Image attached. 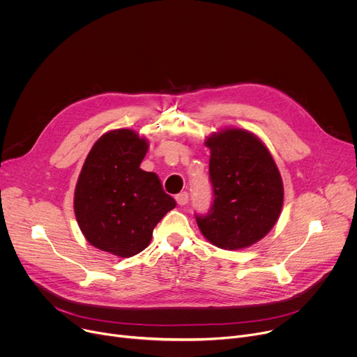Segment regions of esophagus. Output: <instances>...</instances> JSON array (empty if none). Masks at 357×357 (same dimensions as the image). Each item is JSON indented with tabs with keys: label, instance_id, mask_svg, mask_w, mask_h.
<instances>
[{
	"label": "esophagus",
	"instance_id": "1",
	"mask_svg": "<svg viewBox=\"0 0 357 357\" xmlns=\"http://www.w3.org/2000/svg\"><path fill=\"white\" fill-rule=\"evenodd\" d=\"M176 202H177V204H180V206H185L187 203H188V193H180V195H177L176 196Z\"/></svg>",
	"mask_w": 357,
	"mask_h": 357
}]
</instances>
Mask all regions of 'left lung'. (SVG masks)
I'll list each match as a JSON object with an SVG mask.
<instances>
[{
	"mask_svg": "<svg viewBox=\"0 0 357 357\" xmlns=\"http://www.w3.org/2000/svg\"><path fill=\"white\" fill-rule=\"evenodd\" d=\"M208 174L213 203L196 214L203 236L225 250L249 248L276 225L283 206V183L271 154L257 137L229 128L210 135Z\"/></svg>",
	"mask_w": 357,
	"mask_h": 357,
	"instance_id": "obj_1",
	"label": "left lung"
}]
</instances>
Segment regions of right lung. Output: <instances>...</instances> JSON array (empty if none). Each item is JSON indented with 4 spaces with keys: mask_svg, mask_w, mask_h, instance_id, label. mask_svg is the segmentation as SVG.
<instances>
[{
    "mask_svg": "<svg viewBox=\"0 0 357 357\" xmlns=\"http://www.w3.org/2000/svg\"><path fill=\"white\" fill-rule=\"evenodd\" d=\"M147 140L132 130L108 131L96 142L81 169L74 211L94 248L131 257L150 244L155 225L176 207L155 173L140 169Z\"/></svg>",
    "mask_w": 357,
    "mask_h": 357,
    "instance_id": "add662e5",
    "label": "right lung"
}]
</instances>
